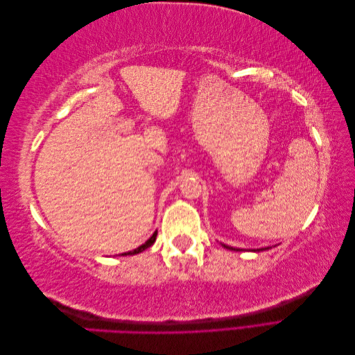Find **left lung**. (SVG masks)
I'll return each mask as SVG.
<instances>
[{"label":"left lung","instance_id":"8db88e82","mask_svg":"<svg viewBox=\"0 0 355 355\" xmlns=\"http://www.w3.org/2000/svg\"><path fill=\"white\" fill-rule=\"evenodd\" d=\"M225 249H230V250H234V252H243V249H235V247H231V245H227V244H222ZM270 247H263V249H252V252H263V250H268Z\"/></svg>","mask_w":355,"mask_h":355}]
</instances>
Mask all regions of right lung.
<instances>
[{
  "label": "right lung",
  "instance_id": "obj_1",
  "mask_svg": "<svg viewBox=\"0 0 355 355\" xmlns=\"http://www.w3.org/2000/svg\"><path fill=\"white\" fill-rule=\"evenodd\" d=\"M155 240H157V231L151 235V237H149L142 245H139L137 249H135V250H132V252H127V253H123L121 256H132V254H137V253H142L144 250H146L148 247H151L154 243H155Z\"/></svg>",
  "mask_w": 355,
  "mask_h": 355
}]
</instances>
